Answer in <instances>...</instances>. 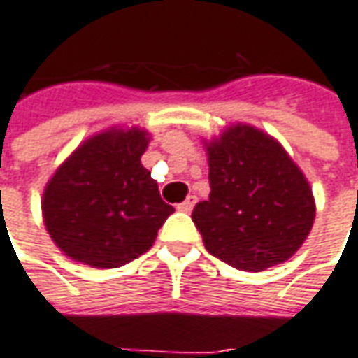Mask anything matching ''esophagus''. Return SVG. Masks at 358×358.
<instances>
[{
  "instance_id": "34e87169",
  "label": "esophagus",
  "mask_w": 358,
  "mask_h": 358,
  "mask_svg": "<svg viewBox=\"0 0 358 358\" xmlns=\"http://www.w3.org/2000/svg\"><path fill=\"white\" fill-rule=\"evenodd\" d=\"M197 197L196 196H187L182 203L178 205V211H184V213H189L192 209H194V205H196Z\"/></svg>"
}]
</instances>
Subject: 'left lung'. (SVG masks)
<instances>
[{
	"instance_id": "obj_1",
	"label": "left lung",
	"mask_w": 358,
	"mask_h": 358,
	"mask_svg": "<svg viewBox=\"0 0 358 358\" xmlns=\"http://www.w3.org/2000/svg\"><path fill=\"white\" fill-rule=\"evenodd\" d=\"M207 155L211 194L192 213L207 252L242 271L287 262L316 215L301 169L275 139L242 124L207 145Z\"/></svg>"
}]
</instances>
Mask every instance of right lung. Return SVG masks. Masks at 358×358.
Listing matches in <instances>:
<instances>
[{"label":"right lung","mask_w":358,"mask_h":358,"mask_svg":"<svg viewBox=\"0 0 358 358\" xmlns=\"http://www.w3.org/2000/svg\"><path fill=\"white\" fill-rule=\"evenodd\" d=\"M149 137L141 129H108L87 139L44 189L42 213L66 256L112 269L153 246L174 207L141 164Z\"/></svg>","instance_id":"1"}]
</instances>
